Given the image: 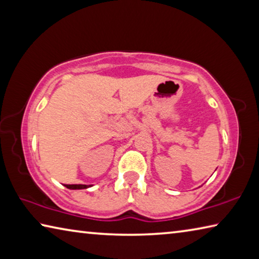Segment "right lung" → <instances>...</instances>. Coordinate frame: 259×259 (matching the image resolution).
Segmentation results:
<instances>
[{
  "instance_id": "1",
  "label": "right lung",
  "mask_w": 259,
  "mask_h": 259,
  "mask_svg": "<svg viewBox=\"0 0 259 259\" xmlns=\"http://www.w3.org/2000/svg\"><path fill=\"white\" fill-rule=\"evenodd\" d=\"M67 188H71V190H82V188H87L89 186L87 185H81V184H74V185H65Z\"/></svg>"
}]
</instances>
